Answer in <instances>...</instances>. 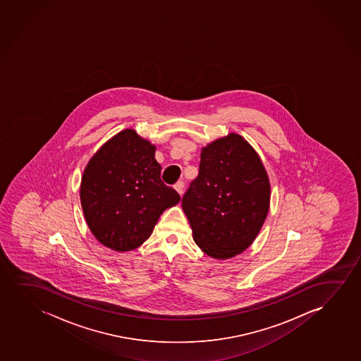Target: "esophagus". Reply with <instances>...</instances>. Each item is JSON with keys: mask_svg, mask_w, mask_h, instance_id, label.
I'll use <instances>...</instances> for the list:
<instances>
[{"mask_svg": "<svg viewBox=\"0 0 361 361\" xmlns=\"http://www.w3.org/2000/svg\"><path fill=\"white\" fill-rule=\"evenodd\" d=\"M174 189L179 192V195H182L183 192H184V182L180 180V182L176 183V184H174Z\"/></svg>", "mask_w": 361, "mask_h": 361, "instance_id": "esophagus-1", "label": "esophagus"}]
</instances>
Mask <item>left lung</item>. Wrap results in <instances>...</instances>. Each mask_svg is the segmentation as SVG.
Returning a JSON list of instances; mask_svg holds the SVG:
<instances>
[{"mask_svg": "<svg viewBox=\"0 0 361 361\" xmlns=\"http://www.w3.org/2000/svg\"><path fill=\"white\" fill-rule=\"evenodd\" d=\"M270 204V183L255 149L228 134L202 147L199 174L183 195V212L200 250L228 259L259 233Z\"/></svg>", "mask_w": 361, "mask_h": 361, "instance_id": "obj_1", "label": "left lung"}]
</instances>
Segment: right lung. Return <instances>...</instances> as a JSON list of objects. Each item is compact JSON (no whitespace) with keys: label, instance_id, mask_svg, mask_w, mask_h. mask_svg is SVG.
Returning <instances> with one entry per match:
<instances>
[{"label":"right lung","instance_id":"right-lung-1","mask_svg":"<svg viewBox=\"0 0 361 361\" xmlns=\"http://www.w3.org/2000/svg\"><path fill=\"white\" fill-rule=\"evenodd\" d=\"M156 146L133 129L108 140L83 171L81 205L93 235L111 250L128 252L149 238L162 212L180 200L161 180Z\"/></svg>","mask_w":361,"mask_h":361}]
</instances>
